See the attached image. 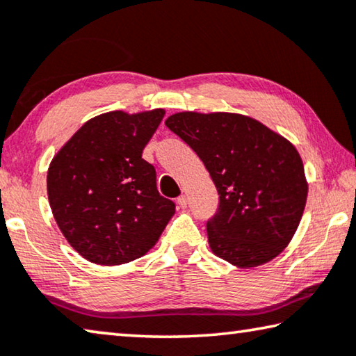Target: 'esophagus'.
<instances>
[{"instance_id": "1", "label": "esophagus", "mask_w": 356, "mask_h": 356, "mask_svg": "<svg viewBox=\"0 0 356 356\" xmlns=\"http://www.w3.org/2000/svg\"><path fill=\"white\" fill-rule=\"evenodd\" d=\"M177 204H179V207H182V209L187 207V196H185V195L179 196V198H177Z\"/></svg>"}]
</instances>
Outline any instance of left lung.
Here are the masks:
<instances>
[{
  "mask_svg": "<svg viewBox=\"0 0 356 356\" xmlns=\"http://www.w3.org/2000/svg\"><path fill=\"white\" fill-rule=\"evenodd\" d=\"M165 123L201 158L216 184L218 207L206 223L212 252L239 268L277 257L307 200L295 145L263 123L228 112H179Z\"/></svg>",
  "mask_w": 356,
  "mask_h": 356,
  "instance_id": "8db88e82",
  "label": "left lung"
}]
</instances>
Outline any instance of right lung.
Wrapping results in <instances>:
<instances>
[{
	"label": "right lung",
	"mask_w": 356,
	"mask_h": 356,
	"mask_svg": "<svg viewBox=\"0 0 356 356\" xmlns=\"http://www.w3.org/2000/svg\"><path fill=\"white\" fill-rule=\"evenodd\" d=\"M165 111H114L79 128L54 156L47 195L55 222L88 261L115 266L156 244L176 204L156 190L143 150Z\"/></svg>",
	"instance_id": "1"
}]
</instances>
